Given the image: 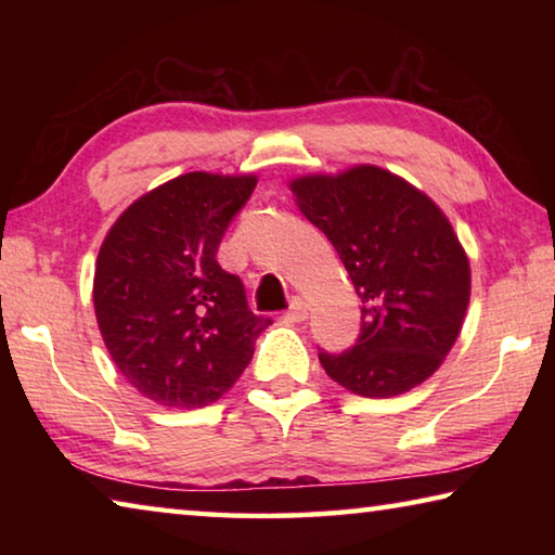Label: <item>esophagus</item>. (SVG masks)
<instances>
[{"instance_id": "34e87169", "label": "esophagus", "mask_w": 555, "mask_h": 555, "mask_svg": "<svg viewBox=\"0 0 555 555\" xmlns=\"http://www.w3.org/2000/svg\"><path fill=\"white\" fill-rule=\"evenodd\" d=\"M308 318V306L304 298H294V304H291L288 311L284 313V323H304Z\"/></svg>"}]
</instances>
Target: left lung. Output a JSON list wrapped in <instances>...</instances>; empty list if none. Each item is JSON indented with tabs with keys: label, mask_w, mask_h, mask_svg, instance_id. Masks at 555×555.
Masks as SVG:
<instances>
[{
	"label": "left lung",
	"mask_w": 555,
	"mask_h": 555,
	"mask_svg": "<svg viewBox=\"0 0 555 555\" xmlns=\"http://www.w3.org/2000/svg\"><path fill=\"white\" fill-rule=\"evenodd\" d=\"M298 210L333 242L362 300L350 352H321L347 391L389 399L424 384L453 350L469 306V259L448 215L372 164L288 181Z\"/></svg>",
	"instance_id": "8db88e82"
}]
</instances>
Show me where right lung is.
Listing matches in <instances>:
<instances>
[{
  "mask_svg": "<svg viewBox=\"0 0 555 555\" xmlns=\"http://www.w3.org/2000/svg\"><path fill=\"white\" fill-rule=\"evenodd\" d=\"M257 173L193 171L139 195L102 240L92 306L112 362L164 409H201L247 367L269 318L218 264Z\"/></svg>",
  "mask_w": 555,
  "mask_h": 555,
  "instance_id": "obj_1",
  "label": "right lung"
}]
</instances>
